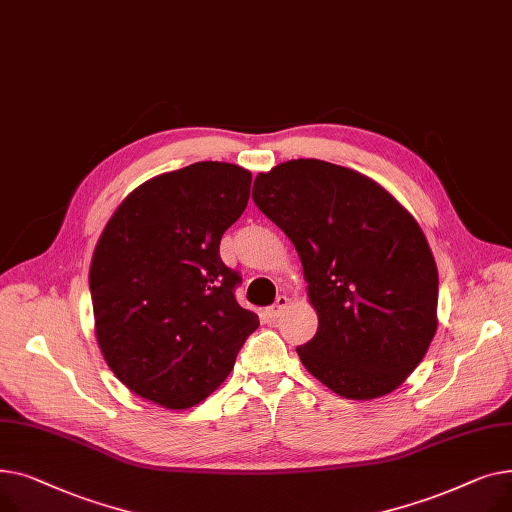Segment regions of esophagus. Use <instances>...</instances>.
<instances>
[{
    "label": "esophagus",
    "mask_w": 512,
    "mask_h": 512,
    "mask_svg": "<svg viewBox=\"0 0 512 512\" xmlns=\"http://www.w3.org/2000/svg\"><path fill=\"white\" fill-rule=\"evenodd\" d=\"M288 305H290L288 297H284V294H280V297H278L276 303H274V307L270 309V317H280V315L288 309Z\"/></svg>",
    "instance_id": "34e87169"
}]
</instances>
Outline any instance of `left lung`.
<instances>
[{"mask_svg":"<svg viewBox=\"0 0 512 512\" xmlns=\"http://www.w3.org/2000/svg\"><path fill=\"white\" fill-rule=\"evenodd\" d=\"M255 205L303 263L315 336L305 369L342 398L394 392L438 328V267L413 215L375 180L321 159H290L253 184Z\"/></svg>","mask_w":512,"mask_h":512,"instance_id":"1","label":"left lung"}]
</instances>
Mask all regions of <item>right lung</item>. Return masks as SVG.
Listing matches in <instances>:
<instances>
[{"instance_id":"right-lung-1","label":"right lung","mask_w":512,"mask_h":512,"mask_svg":"<svg viewBox=\"0 0 512 512\" xmlns=\"http://www.w3.org/2000/svg\"><path fill=\"white\" fill-rule=\"evenodd\" d=\"M251 180L226 161L159 174L118 205L97 240L89 286L103 359L130 392L164 409L205 400L259 328L234 299L240 276L220 257Z\"/></svg>"}]
</instances>
